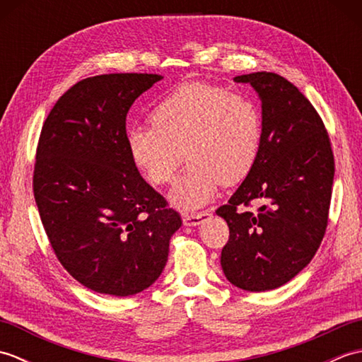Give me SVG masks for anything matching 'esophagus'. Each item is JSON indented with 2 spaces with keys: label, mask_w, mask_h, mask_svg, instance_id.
<instances>
[{
  "label": "esophagus",
  "mask_w": 362,
  "mask_h": 362,
  "mask_svg": "<svg viewBox=\"0 0 362 362\" xmlns=\"http://www.w3.org/2000/svg\"><path fill=\"white\" fill-rule=\"evenodd\" d=\"M210 216V211H201V213H194V214H185L183 216V224L187 227H196L201 226L204 219H206Z\"/></svg>",
  "instance_id": "esophagus-1"
}]
</instances>
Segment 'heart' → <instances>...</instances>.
<instances>
[{
  "mask_svg": "<svg viewBox=\"0 0 362 362\" xmlns=\"http://www.w3.org/2000/svg\"><path fill=\"white\" fill-rule=\"evenodd\" d=\"M152 127H132L126 144L134 165L152 185L174 179L185 153L189 168L169 193L182 211H194L235 185L255 166L263 141V117L247 98L204 82L183 83L151 112Z\"/></svg>",
  "mask_w": 362,
  "mask_h": 362,
  "instance_id": "heart-1",
  "label": "heart"
}]
</instances>
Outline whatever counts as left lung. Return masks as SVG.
Segmentation results:
<instances>
[{"mask_svg": "<svg viewBox=\"0 0 362 362\" xmlns=\"http://www.w3.org/2000/svg\"><path fill=\"white\" fill-rule=\"evenodd\" d=\"M261 101L263 141L250 174L216 214L230 238L221 266L236 288L263 292L283 286L310 264L325 235L334 158L311 103L281 76H236ZM252 200L264 205L243 210Z\"/></svg>", "mask_w": 362, "mask_h": 362, "instance_id": "1", "label": "left lung"}]
</instances>
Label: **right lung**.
<instances>
[{"mask_svg":"<svg viewBox=\"0 0 362 362\" xmlns=\"http://www.w3.org/2000/svg\"><path fill=\"white\" fill-rule=\"evenodd\" d=\"M161 79H83L60 96L38 140L34 196L45 232L70 275L99 294L127 297L156 283L182 226L126 144L129 109Z\"/></svg>","mask_w":362,"mask_h":362,"instance_id":"add662e5","label":"right lung"}]
</instances>
